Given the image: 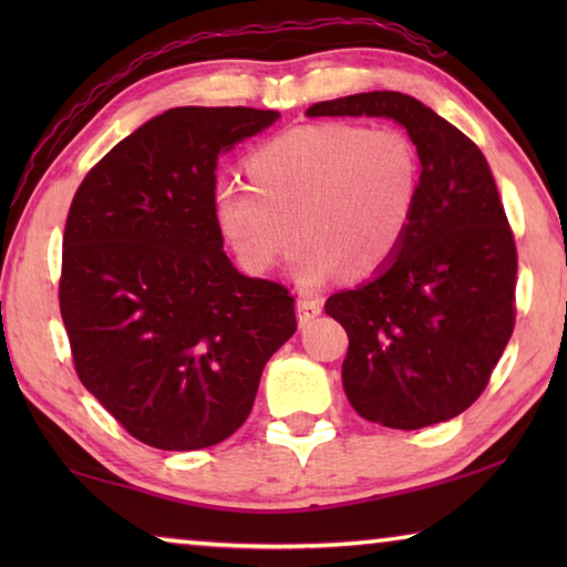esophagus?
<instances>
[{"mask_svg":"<svg viewBox=\"0 0 567 567\" xmlns=\"http://www.w3.org/2000/svg\"><path fill=\"white\" fill-rule=\"evenodd\" d=\"M322 312L320 297H297V320L300 324L312 322Z\"/></svg>","mask_w":567,"mask_h":567,"instance_id":"34e87169","label":"esophagus"}]
</instances>
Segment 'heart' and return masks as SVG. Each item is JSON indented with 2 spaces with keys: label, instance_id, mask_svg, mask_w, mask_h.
<instances>
[{
  "label": "heart",
  "instance_id": "b5f03b06",
  "mask_svg": "<svg viewBox=\"0 0 567 567\" xmlns=\"http://www.w3.org/2000/svg\"><path fill=\"white\" fill-rule=\"evenodd\" d=\"M252 182L215 189L219 227L249 272L272 270L295 235V275L370 277L405 243L417 213L422 162L400 127L318 122L267 140L247 159Z\"/></svg>",
  "mask_w": 567,
  "mask_h": 567
}]
</instances>
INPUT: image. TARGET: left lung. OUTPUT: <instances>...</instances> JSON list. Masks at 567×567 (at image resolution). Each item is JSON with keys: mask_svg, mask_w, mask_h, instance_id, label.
<instances>
[{"mask_svg": "<svg viewBox=\"0 0 567 567\" xmlns=\"http://www.w3.org/2000/svg\"><path fill=\"white\" fill-rule=\"evenodd\" d=\"M310 117H390L417 145V213L375 280L324 312L350 338L342 388L360 417L420 430L483 395L515 328L517 249L487 159L455 124L402 92L312 104Z\"/></svg>", "mask_w": 567, "mask_h": 567, "instance_id": "obj_1", "label": "left lung"}]
</instances>
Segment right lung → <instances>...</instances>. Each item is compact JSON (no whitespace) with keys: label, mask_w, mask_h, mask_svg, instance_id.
<instances>
[{"label":"right lung","mask_w":567,"mask_h":567,"mask_svg":"<svg viewBox=\"0 0 567 567\" xmlns=\"http://www.w3.org/2000/svg\"><path fill=\"white\" fill-rule=\"evenodd\" d=\"M277 117L167 110L74 192L60 310L76 378L150 447L227 440L252 410L267 360L297 330L290 290L235 270L215 213L219 155Z\"/></svg>","instance_id":"obj_1"}]
</instances>
